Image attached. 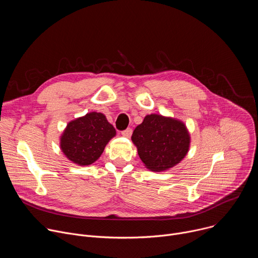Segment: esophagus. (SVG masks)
Segmentation results:
<instances>
[{"label":"esophagus","mask_w":258,"mask_h":258,"mask_svg":"<svg viewBox=\"0 0 258 258\" xmlns=\"http://www.w3.org/2000/svg\"><path fill=\"white\" fill-rule=\"evenodd\" d=\"M132 134H133L132 128H127V130H125V131H123V132L121 133V135H122L123 137H125V138H131Z\"/></svg>","instance_id":"1"}]
</instances>
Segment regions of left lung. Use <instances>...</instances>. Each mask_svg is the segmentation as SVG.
Wrapping results in <instances>:
<instances>
[{
	"mask_svg": "<svg viewBox=\"0 0 258 258\" xmlns=\"http://www.w3.org/2000/svg\"><path fill=\"white\" fill-rule=\"evenodd\" d=\"M145 167L161 172L178 164L189 152L191 136L181 120L161 114L146 115L132 136Z\"/></svg>",
	"mask_w": 258,
	"mask_h": 258,
	"instance_id": "1",
	"label": "left lung"
}]
</instances>
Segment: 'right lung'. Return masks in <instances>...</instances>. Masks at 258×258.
I'll return each mask as SVG.
<instances>
[{"label": "right lung", "mask_w": 258, "mask_h": 258, "mask_svg": "<svg viewBox=\"0 0 258 258\" xmlns=\"http://www.w3.org/2000/svg\"><path fill=\"white\" fill-rule=\"evenodd\" d=\"M116 131L101 112H89L69 121L60 137V149L72 163L91 165L99 159Z\"/></svg>", "instance_id": "right-lung-1"}]
</instances>
